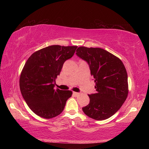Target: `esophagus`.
Here are the masks:
<instances>
[{
  "mask_svg": "<svg viewBox=\"0 0 149 149\" xmlns=\"http://www.w3.org/2000/svg\"><path fill=\"white\" fill-rule=\"evenodd\" d=\"M80 93H76V92H73V95H74L75 97H77L78 95H79Z\"/></svg>",
  "mask_w": 149,
  "mask_h": 149,
  "instance_id": "1",
  "label": "esophagus"
}]
</instances>
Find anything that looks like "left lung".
<instances>
[{
	"label": "left lung",
	"mask_w": 149,
	"mask_h": 149,
	"mask_svg": "<svg viewBox=\"0 0 149 149\" xmlns=\"http://www.w3.org/2000/svg\"><path fill=\"white\" fill-rule=\"evenodd\" d=\"M76 55L89 64L95 82L96 93L89 95L90 102L82 108L87 116L104 120L122 107L128 94L127 74L118 57L100 48L80 47Z\"/></svg>",
	"instance_id": "8db88e82"
}]
</instances>
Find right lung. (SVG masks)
<instances>
[{"label":"right lung","mask_w":149,"mask_h":149,"mask_svg":"<svg viewBox=\"0 0 149 149\" xmlns=\"http://www.w3.org/2000/svg\"><path fill=\"white\" fill-rule=\"evenodd\" d=\"M77 46L52 45L31 55L24 65L19 78L22 97L35 114L46 119L59 115L71 91L54 89L55 80L63 64L74 56Z\"/></svg>","instance_id":"obj_1"}]
</instances>
